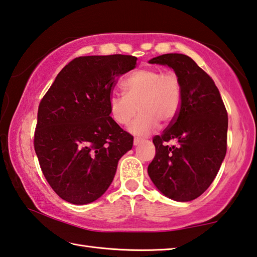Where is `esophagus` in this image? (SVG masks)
Here are the masks:
<instances>
[{"instance_id": "obj_1", "label": "esophagus", "mask_w": 257, "mask_h": 257, "mask_svg": "<svg viewBox=\"0 0 257 257\" xmlns=\"http://www.w3.org/2000/svg\"><path fill=\"white\" fill-rule=\"evenodd\" d=\"M144 140H142V138H138V137H136L135 140H134V145H138V144H141L142 142H143Z\"/></svg>"}]
</instances>
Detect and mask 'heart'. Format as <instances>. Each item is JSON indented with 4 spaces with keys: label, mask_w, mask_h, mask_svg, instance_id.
Masks as SVG:
<instances>
[{
    "label": "heart",
    "mask_w": 257,
    "mask_h": 257,
    "mask_svg": "<svg viewBox=\"0 0 257 257\" xmlns=\"http://www.w3.org/2000/svg\"><path fill=\"white\" fill-rule=\"evenodd\" d=\"M124 95L112 93L108 100L112 119L120 125L129 124V132L146 135L159 121L169 123L177 116L182 103V83L176 73L158 67H145L132 73L122 83Z\"/></svg>",
    "instance_id": "obj_1"
}]
</instances>
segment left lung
<instances>
[{
    "label": "left lung",
    "instance_id": "obj_1",
    "mask_svg": "<svg viewBox=\"0 0 257 257\" xmlns=\"http://www.w3.org/2000/svg\"><path fill=\"white\" fill-rule=\"evenodd\" d=\"M149 63L172 67L182 83L177 116L153 138L156 157L149 176L169 199L194 200L213 183L225 158L226 108L213 79L189 56L166 54ZM172 139L178 141L176 147L166 144Z\"/></svg>",
    "mask_w": 257,
    "mask_h": 257
}]
</instances>
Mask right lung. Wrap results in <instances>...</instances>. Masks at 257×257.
<instances>
[{
  "label": "right lung",
  "mask_w": 257,
  "mask_h": 257,
  "mask_svg": "<svg viewBox=\"0 0 257 257\" xmlns=\"http://www.w3.org/2000/svg\"><path fill=\"white\" fill-rule=\"evenodd\" d=\"M127 55L84 56L68 63L41 99L34 149L49 185L85 205L108 189L134 137L109 115L116 79L136 67Z\"/></svg>",
  "instance_id": "obj_1"
}]
</instances>
